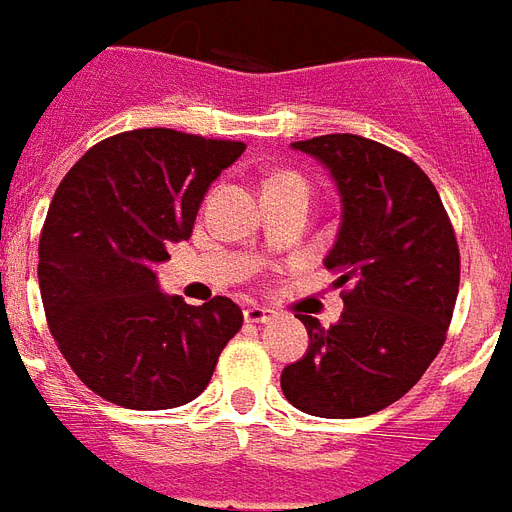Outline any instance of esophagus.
Segmentation results:
<instances>
[{"mask_svg":"<svg viewBox=\"0 0 512 512\" xmlns=\"http://www.w3.org/2000/svg\"><path fill=\"white\" fill-rule=\"evenodd\" d=\"M242 316H245V322L251 324H267L275 319V313H272L270 308H264V305H248V308L242 311Z\"/></svg>","mask_w":512,"mask_h":512,"instance_id":"1","label":"esophagus"}]
</instances>
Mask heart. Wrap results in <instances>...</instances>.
<instances>
[{"label": "heart", "mask_w": 512, "mask_h": 512, "mask_svg": "<svg viewBox=\"0 0 512 512\" xmlns=\"http://www.w3.org/2000/svg\"><path fill=\"white\" fill-rule=\"evenodd\" d=\"M281 179H300V177H294V174H286V177H275V179H270V182H281Z\"/></svg>", "instance_id": "heart-1"}]
</instances>
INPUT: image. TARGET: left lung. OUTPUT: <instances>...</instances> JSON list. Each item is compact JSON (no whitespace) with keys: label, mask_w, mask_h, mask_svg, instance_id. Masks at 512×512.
<instances>
[{"label":"left lung","mask_w":512,"mask_h":512,"mask_svg":"<svg viewBox=\"0 0 512 512\" xmlns=\"http://www.w3.org/2000/svg\"><path fill=\"white\" fill-rule=\"evenodd\" d=\"M330 171L341 226L324 267L343 292L341 319L300 316L308 352L281 390L300 412L346 420L395 404L420 382L453 319L461 256L442 199L401 152L354 133L294 141Z\"/></svg>","instance_id":"obj_1"}]
</instances>
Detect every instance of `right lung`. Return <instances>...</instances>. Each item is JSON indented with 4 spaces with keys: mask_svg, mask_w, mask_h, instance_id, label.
<instances>
[{
    "mask_svg": "<svg viewBox=\"0 0 512 512\" xmlns=\"http://www.w3.org/2000/svg\"><path fill=\"white\" fill-rule=\"evenodd\" d=\"M242 152V141L128 130L59 182L40 234V297L59 352L100 398L174 409L210 384L242 311L229 297L163 294L155 264L188 240L210 185Z\"/></svg>",
    "mask_w": 512,
    "mask_h": 512,
    "instance_id": "add662e5",
    "label": "right lung"
}]
</instances>
